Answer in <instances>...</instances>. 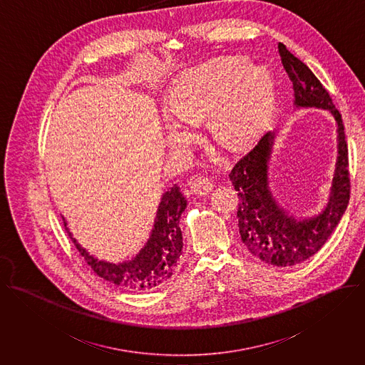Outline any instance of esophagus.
I'll use <instances>...</instances> for the list:
<instances>
[{
	"mask_svg": "<svg viewBox=\"0 0 365 365\" xmlns=\"http://www.w3.org/2000/svg\"><path fill=\"white\" fill-rule=\"evenodd\" d=\"M189 185H190L192 192L199 195V196H206L215 189V182L209 178H205V176H199V178L193 179Z\"/></svg>",
	"mask_w": 365,
	"mask_h": 365,
	"instance_id": "esophagus-1",
	"label": "esophagus"
}]
</instances>
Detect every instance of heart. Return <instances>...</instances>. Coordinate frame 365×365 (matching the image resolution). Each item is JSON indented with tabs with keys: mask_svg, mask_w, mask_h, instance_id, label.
<instances>
[{
	"mask_svg": "<svg viewBox=\"0 0 365 365\" xmlns=\"http://www.w3.org/2000/svg\"><path fill=\"white\" fill-rule=\"evenodd\" d=\"M166 140L180 146L190 134L187 124L207 117L220 145L241 149L262 133L275 100L274 74L244 58H220L183 74L169 93Z\"/></svg>",
	"mask_w": 365,
	"mask_h": 365,
	"instance_id": "heart-1",
	"label": "heart"
}]
</instances>
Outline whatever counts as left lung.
I'll list each match as a JSON object with an SVG mask.
<instances>
[{"label": "left lung", "mask_w": 365, "mask_h": 365, "mask_svg": "<svg viewBox=\"0 0 365 365\" xmlns=\"http://www.w3.org/2000/svg\"><path fill=\"white\" fill-rule=\"evenodd\" d=\"M282 65L293 84L296 110L320 108L337 125V159L326 205L314 215L287 209L269 186V165L278 131L267 133L230 173L238 192V230L248 251L275 267H292L313 257L329 240L350 200L349 152L341 114L319 78L284 43H278Z\"/></svg>", "instance_id": "1"}]
</instances>
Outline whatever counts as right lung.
<instances>
[{
	"label": "right lung",
	"mask_w": 365,
	"mask_h": 365,
	"mask_svg": "<svg viewBox=\"0 0 365 365\" xmlns=\"http://www.w3.org/2000/svg\"><path fill=\"white\" fill-rule=\"evenodd\" d=\"M186 206L187 200L175 183L160 197L153 227L144 247L133 258L121 262H108L88 254L74 238L68 221L63 216L62 219L76 248L98 277L127 291L148 292L163 285L178 267L183 248L179 220Z\"/></svg>",
	"instance_id": "1"
}]
</instances>
